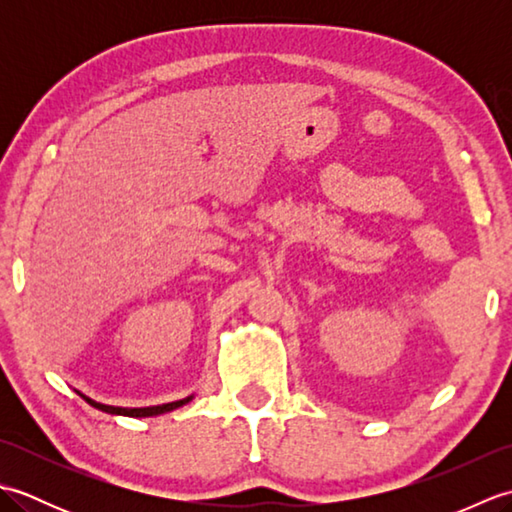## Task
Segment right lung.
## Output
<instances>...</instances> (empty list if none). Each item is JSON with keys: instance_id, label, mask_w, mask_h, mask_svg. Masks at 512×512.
I'll use <instances>...</instances> for the list:
<instances>
[{"instance_id": "right-lung-1", "label": "right lung", "mask_w": 512, "mask_h": 512, "mask_svg": "<svg viewBox=\"0 0 512 512\" xmlns=\"http://www.w3.org/2000/svg\"><path fill=\"white\" fill-rule=\"evenodd\" d=\"M85 398V396H83ZM90 402L92 407L101 409L105 413H118V416H132V418H145V416H158V413H165V411H171L176 407H182L184 402H189L191 398H184V400H178V402H167V405H158V407H140V409H125V407H110V405H101V402H94L90 398H85Z\"/></svg>"}]
</instances>
